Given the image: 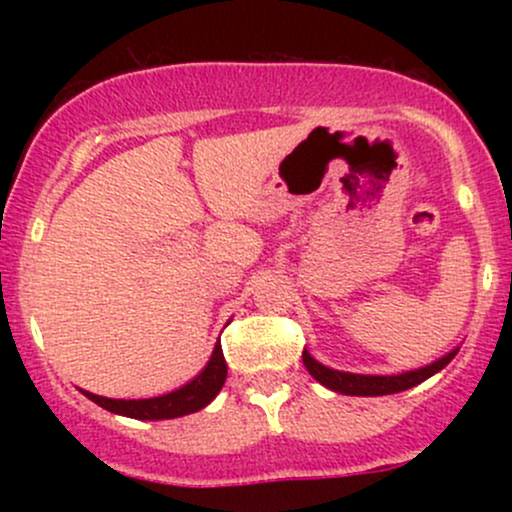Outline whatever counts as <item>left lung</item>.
Wrapping results in <instances>:
<instances>
[{
  "instance_id": "1",
  "label": "left lung",
  "mask_w": 512,
  "mask_h": 512,
  "mask_svg": "<svg viewBox=\"0 0 512 512\" xmlns=\"http://www.w3.org/2000/svg\"><path fill=\"white\" fill-rule=\"evenodd\" d=\"M460 346L448 351L445 356L436 358L428 366L404 370V373H392V375H366V373H346V370H334L325 363L315 361L313 356L308 354V349L303 351V363L308 368V373L313 375L320 385H325L327 390L339 392V395H351V397H383V395H395V392H404L409 387H416L424 380L431 378L443 370L448 363L455 358Z\"/></svg>"
}]
</instances>
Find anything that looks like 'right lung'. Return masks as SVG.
<instances>
[{"mask_svg": "<svg viewBox=\"0 0 512 512\" xmlns=\"http://www.w3.org/2000/svg\"><path fill=\"white\" fill-rule=\"evenodd\" d=\"M226 358H223L221 342H216L214 351H211L207 366H204L190 383L180 385L178 390L166 392L158 397H144V399H113L93 395V392L81 390L84 395L96 402L98 407L113 411V414L127 416V419L139 421H163V419H178V416L195 414V411L204 409L207 404L221 392L223 383H226Z\"/></svg>", "mask_w": 512, "mask_h": 512, "instance_id": "obj_1", "label": "right lung"}]
</instances>
